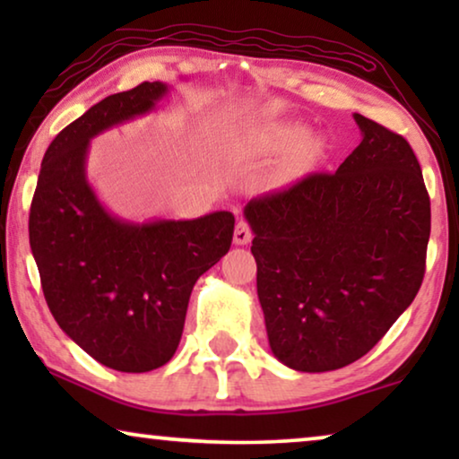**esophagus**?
Listing matches in <instances>:
<instances>
[{
    "mask_svg": "<svg viewBox=\"0 0 459 459\" xmlns=\"http://www.w3.org/2000/svg\"><path fill=\"white\" fill-rule=\"evenodd\" d=\"M250 240H253V231H250L248 223L238 221L236 230H234V242L238 244V247H244V244H248Z\"/></svg>",
    "mask_w": 459,
    "mask_h": 459,
    "instance_id": "obj_1",
    "label": "esophagus"
}]
</instances>
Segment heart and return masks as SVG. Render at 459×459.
<instances>
[{"mask_svg": "<svg viewBox=\"0 0 459 459\" xmlns=\"http://www.w3.org/2000/svg\"><path fill=\"white\" fill-rule=\"evenodd\" d=\"M300 134H303L300 127H294V125H280V127H272L263 135H259L256 148L263 150V152H281V150L297 143Z\"/></svg>", "mask_w": 459, "mask_h": 459, "instance_id": "b5f03b06", "label": "heart"}]
</instances>
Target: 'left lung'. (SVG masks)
<instances>
[{
    "instance_id": "obj_1",
    "label": "left lung",
    "mask_w": 459,
    "mask_h": 459,
    "mask_svg": "<svg viewBox=\"0 0 459 459\" xmlns=\"http://www.w3.org/2000/svg\"><path fill=\"white\" fill-rule=\"evenodd\" d=\"M361 143L244 206L269 347L299 372L368 353L422 286L430 198L403 135L355 112Z\"/></svg>"
}]
</instances>
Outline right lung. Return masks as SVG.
Instances as JSON below:
<instances>
[{
	"mask_svg": "<svg viewBox=\"0 0 459 459\" xmlns=\"http://www.w3.org/2000/svg\"><path fill=\"white\" fill-rule=\"evenodd\" d=\"M160 81L112 93L60 131L43 156L29 242L52 316L87 355L140 374L171 359L192 288L231 247L228 211L192 221L129 223L100 204L85 178L90 140L146 115Z\"/></svg>",
	"mask_w": 459,
	"mask_h": 459,
	"instance_id": "right-lung-1",
	"label": "right lung"
}]
</instances>
